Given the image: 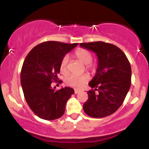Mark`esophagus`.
Segmentation results:
<instances>
[{
    "mask_svg": "<svg viewBox=\"0 0 149 149\" xmlns=\"http://www.w3.org/2000/svg\"><path fill=\"white\" fill-rule=\"evenodd\" d=\"M74 92H75V94H78L80 92V90H74Z\"/></svg>",
    "mask_w": 149,
    "mask_h": 149,
    "instance_id": "esophagus-1",
    "label": "esophagus"
}]
</instances>
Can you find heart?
I'll list each match as a JSON object with an SVG mask.
<instances>
[{"label": "heart", "mask_w": 149, "mask_h": 149, "mask_svg": "<svg viewBox=\"0 0 149 149\" xmlns=\"http://www.w3.org/2000/svg\"><path fill=\"white\" fill-rule=\"evenodd\" d=\"M74 56L80 62L85 64V69L87 71L94 72L96 70V65L92 62L93 56H92V52L88 49L84 48L77 49L74 52ZM68 64H69V57L67 55H65L62 58L60 63V71L63 74H67L69 72ZM89 79H90V76L87 73L81 75V76L71 75L66 78L65 82L69 86L73 87V88H80L86 82H88Z\"/></svg>", "instance_id": "1"}]
</instances>
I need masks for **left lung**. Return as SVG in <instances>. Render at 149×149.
Returning <instances> with one entry per match:
<instances>
[{
    "label": "left lung",
    "instance_id": "1",
    "mask_svg": "<svg viewBox=\"0 0 149 149\" xmlns=\"http://www.w3.org/2000/svg\"><path fill=\"white\" fill-rule=\"evenodd\" d=\"M96 53L98 68L89 83L92 88L83 110L92 118H104L115 113L123 103L131 85L130 64L117 46L102 41L80 43Z\"/></svg>",
    "mask_w": 149,
    "mask_h": 149
}]
</instances>
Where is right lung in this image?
I'll list each match as a JSON object with an SVG mask.
<instances>
[{
	"label": "right lung",
	"mask_w": 149,
	"mask_h": 149,
	"mask_svg": "<svg viewBox=\"0 0 149 149\" xmlns=\"http://www.w3.org/2000/svg\"><path fill=\"white\" fill-rule=\"evenodd\" d=\"M78 45L43 42L35 46L26 57L20 76L22 88L29 107L40 118L52 120L64 115L66 102L74 90L69 87L55 90L51 84L58 80L62 58Z\"/></svg>",
	"instance_id": "obj_1"
}]
</instances>
